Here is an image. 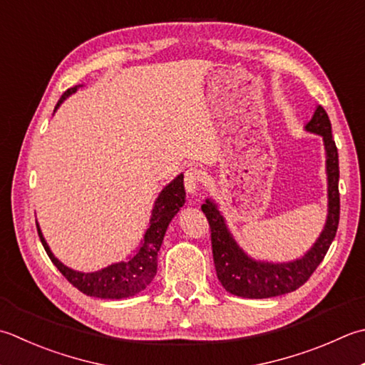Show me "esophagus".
<instances>
[{
	"label": "esophagus",
	"instance_id": "34e87169",
	"mask_svg": "<svg viewBox=\"0 0 365 365\" xmlns=\"http://www.w3.org/2000/svg\"><path fill=\"white\" fill-rule=\"evenodd\" d=\"M202 182H204V173L201 169H197V168L187 169V173H185V177H183V183H185V188H187L188 192L195 195L197 188L201 187Z\"/></svg>",
	"mask_w": 365,
	"mask_h": 365
}]
</instances>
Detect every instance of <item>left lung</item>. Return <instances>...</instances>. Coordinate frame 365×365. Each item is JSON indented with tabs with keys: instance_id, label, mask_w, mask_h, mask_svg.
Listing matches in <instances>:
<instances>
[{
	"instance_id": "obj_1",
	"label": "left lung",
	"mask_w": 365,
	"mask_h": 365,
	"mask_svg": "<svg viewBox=\"0 0 365 365\" xmlns=\"http://www.w3.org/2000/svg\"><path fill=\"white\" fill-rule=\"evenodd\" d=\"M307 131L321 134L326 147L327 190H329V215L323 232L317 244L304 258L283 262H259L242 252L232 235L226 230L225 220L220 215L217 205L207 199L201 205L210 226V242L213 262L220 283L234 296L247 299H267L296 291L309 280L319 262L329 250L335 237L340 220V192H339V152L332 139V126L324 107L318 106L312 120L307 123Z\"/></svg>"
}]
</instances>
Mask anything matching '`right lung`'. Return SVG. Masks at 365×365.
I'll list each match as a JSON object with an SVG mask.
<instances>
[{
    "mask_svg": "<svg viewBox=\"0 0 365 365\" xmlns=\"http://www.w3.org/2000/svg\"><path fill=\"white\" fill-rule=\"evenodd\" d=\"M77 87L69 88L63 93L60 101L56 103L58 107L63 99L74 93ZM185 204V188H183V175H178L174 178L166 188L161 191L155 202L152 210V220H150V227L147 230L142 245L138 250L133 258L126 262L112 264V266L106 267L103 270L93 274H83L76 272V270L69 269L55 258L50 252L47 242L42 237V232L38 227L39 239L42 242V247L48 255L50 261H52L56 269L60 270L63 277L76 287L83 294L91 297H101V299H126L135 296L138 292L144 291L156 275V267H158V252L163 244L164 234H166L168 226L170 220L174 218L175 213L180 210V207Z\"/></svg>",
    "mask_w": 365,
    "mask_h": 365,
    "instance_id": "1",
    "label": "right lung"
}]
</instances>
